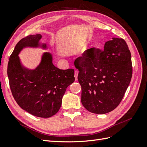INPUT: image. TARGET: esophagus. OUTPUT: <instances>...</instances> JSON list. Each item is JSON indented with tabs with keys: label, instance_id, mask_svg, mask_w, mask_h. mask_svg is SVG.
Listing matches in <instances>:
<instances>
[{
	"label": "esophagus",
	"instance_id": "1",
	"mask_svg": "<svg viewBox=\"0 0 147 147\" xmlns=\"http://www.w3.org/2000/svg\"><path fill=\"white\" fill-rule=\"evenodd\" d=\"M78 71H75V72H74V78H75V80H76V81L78 80Z\"/></svg>",
	"mask_w": 147,
	"mask_h": 147
}]
</instances>
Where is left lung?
Masks as SVG:
<instances>
[{
    "label": "left lung",
    "mask_w": 147,
    "mask_h": 147,
    "mask_svg": "<svg viewBox=\"0 0 147 147\" xmlns=\"http://www.w3.org/2000/svg\"><path fill=\"white\" fill-rule=\"evenodd\" d=\"M81 86V102L88 111L104 114L123 99L132 76L131 53L126 41L113 38L102 50L92 48L74 61Z\"/></svg>",
    "instance_id": "left-lung-1"
}]
</instances>
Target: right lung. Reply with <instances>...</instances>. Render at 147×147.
Segmentation results:
<instances>
[{
    "mask_svg": "<svg viewBox=\"0 0 147 147\" xmlns=\"http://www.w3.org/2000/svg\"><path fill=\"white\" fill-rule=\"evenodd\" d=\"M41 38L40 34L31 35L18 41L10 56L7 74L11 92L18 106L33 115L48 118L59 110L66 88L74 81V71L55 67L48 53L43 55L35 69L22 67L18 54L25 47L38 46Z\"/></svg>",
    "mask_w": 147,
    "mask_h": 147,
    "instance_id": "add662e5",
    "label": "right lung"
}]
</instances>
